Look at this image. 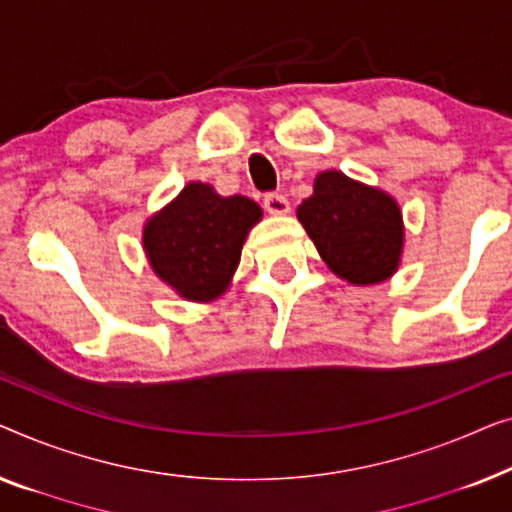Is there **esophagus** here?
<instances>
[{
    "label": "esophagus",
    "instance_id": "obj_1",
    "mask_svg": "<svg viewBox=\"0 0 512 512\" xmlns=\"http://www.w3.org/2000/svg\"><path fill=\"white\" fill-rule=\"evenodd\" d=\"M262 204H264V208H266V211H269L271 215H285L287 211H290V201H287L285 194H280V192L264 194Z\"/></svg>",
    "mask_w": 512,
    "mask_h": 512
}]
</instances>
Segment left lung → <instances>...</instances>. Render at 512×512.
Listing matches in <instances>:
<instances>
[{
    "label": "left lung",
    "mask_w": 512,
    "mask_h": 512,
    "mask_svg": "<svg viewBox=\"0 0 512 512\" xmlns=\"http://www.w3.org/2000/svg\"><path fill=\"white\" fill-rule=\"evenodd\" d=\"M297 218L338 278L352 285L383 283L399 269L403 220L394 197L352 181L341 171H322Z\"/></svg>",
    "instance_id": "1"
}]
</instances>
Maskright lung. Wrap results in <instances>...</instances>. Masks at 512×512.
Instances as JSON below:
<instances>
[{
  "mask_svg": "<svg viewBox=\"0 0 512 512\" xmlns=\"http://www.w3.org/2000/svg\"><path fill=\"white\" fill-rule=\"evenodd\" d=\"M262 220L253 199L220 197L208 183H187L143 227L155 276L187 301H213L232 283L246 236Z\"/></svg>",
  "mask_w": 512,
  "mask_h": 512,
  "instance_id": "add662e5",
  "label": "right lung"
}]
</instances>
